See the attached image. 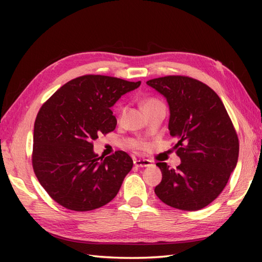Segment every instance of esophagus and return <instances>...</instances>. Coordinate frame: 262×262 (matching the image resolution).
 <instances>
[{
    "label": "esophagus",
    "mask_w": 262,
    "mask_h": 262,
    "mask_svg": "<svg viewBox=\"0 0 262 262\" xmlns=\"http://www.w3.org/2000/svg\"><path fill=\"white\" fill-rule=\"evenodd\" d=\"M151 161L146 160V159H135L134 160V165L138 166V168H145V166L151 165Z\"/></svg>",
    "instance_id": "1"
}]
</instances>
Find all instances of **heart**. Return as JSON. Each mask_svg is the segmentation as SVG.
<instances>
[{"label": "heart", "instance_id": "obj_1", "mask_svg": "<svg viewBox=\"0 0 262 262\" xmlns=\"http://www.w3.org/2000/svg\"><path fill=\"white\" fill-rule=\"evenodd\" d=\"M163 104L164 103L161 101L160 99L151 97V98H146L145 100H144L143 108H144V110H146V109L151 108V107H155V105H163ZM124 114H125V107H124V105H121V107L119 108V114H118L119 118H122ZM136 147L140 148V149H147L149 147V145H148V143H146V142L140 141V142H136Z\"/></svg>", "mask_w": 262, "mask_h": 262}]
</instances>
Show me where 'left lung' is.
Masks as SVG:
<instances>
[{
    "instance_id": "8db88e82",
    "label": "left lung",
    "mask_w": 262,
    "mask_h": 262,
    "mask_svg": "<svg viewBox=\"0 0 262 262\" xmlns=\"http://www.w3.org/2000/svg\"><path fill=\"white\" fill-rule=\"evenodd\" d=\"M166 98L169 129L181 163L170 169L157 165L162 180L157 196L181 210H199L223 191L238 158V138L217 93L205 83L185 75H168L146 82Z\"/></svg>"
}]
</instances>
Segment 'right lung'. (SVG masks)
I'll return each mask as SVG.
<instances>
[{"label":"right lung","instance_id":"right-lung-1","mask_svg":"<svg viewBox=\"0 0 262 262\" xmlns=\"http://www.w3.org/2000/svg\"><path fill=\"white\" fill-rule=\"evenodd\" d=\"M141 85L107 75H82L60 86L39 109L33 129L32 168L55 202L75 211L102 207L118 193L133 168L132 158L116 151L93 152L99 134L115 130L111 107Z\"/></svg>","mask_w":262,"mask_h":262}]
</instances>
